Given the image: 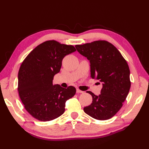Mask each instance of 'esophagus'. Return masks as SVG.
I'll use <instances>...</instances> for the list:
<instances>
[{"mask_svg":"<svg viewBox=\"0 0 149 149\" xmlns=\"http://www.w3.org/2000/svg\"><path fill=\"white\" fill-rule=\"evenodd\" d=\"M76 93H83L84 91H81V90H79V89H76Z\"/></svg>","mask_w":149,"mask_h":149,"instance_id":"1","label":"esophagus"}]
</instances>
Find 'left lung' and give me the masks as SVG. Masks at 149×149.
Masks as SVG:
<instances>
[{
  "label": "left lung",
  "mask_w": 149,
  "mask_h": 149,
  "mask_svg": "<svg viewBox=\"0 0 149 149\" xmlns=\"http://www.w3.org/2000/svg\"><path fill=\"white\" fill-rule=\"evenodd\" d=\"M77 51L89 60L91 77L102 83L101 94L92 96V103L84 107V111L97 120L112 118L123 106L130 88V70L121 53L112 43L97 40L76 45Z\"/></svg>",
  "instance_id": "obj_1"
}]
</instances>
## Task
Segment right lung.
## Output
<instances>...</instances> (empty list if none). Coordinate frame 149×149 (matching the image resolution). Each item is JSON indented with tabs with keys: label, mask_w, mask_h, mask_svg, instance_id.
Listing matches in <instances>:
<instances>
[{
	"label": "right lung",
	"mask_w": 149,
	"mask_h": 149,
	"mask_svg": "<svg viewBox=\"0 0 149 149\" xmlns=\"http://www.w3.org/2000/svg\"><path fill=\"white\" fill-rule=\"evenodd\" d=\"M76 50L73 45L48 40L35 47L22 62L18 74V92L25 109L41 121L55 119L64 113L66 101L76 88L53 84L63 58Z\"/></svg>",
	"instance_id": "right-lung-1"
}]
</instances>
